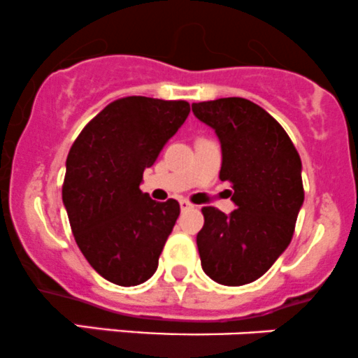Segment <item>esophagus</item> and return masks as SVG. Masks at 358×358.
Masks as SVG:
<instances>
[{
    "label": "esophagus",
    "instance_id": "obj_1",
    "mask_svg": "<svg viewBox=\"0 0 358 358\" xmlns=\"http://www.w3.org/2000/svg\"><path fill=\"white\" fill-rule=\"evenodd\" d=\"M179 205H180V210H187V208H193V203H189L187 200H179Z\"/></svg>",
    "mask_w": 358,
    "mask_h": 358
}]
</instances>
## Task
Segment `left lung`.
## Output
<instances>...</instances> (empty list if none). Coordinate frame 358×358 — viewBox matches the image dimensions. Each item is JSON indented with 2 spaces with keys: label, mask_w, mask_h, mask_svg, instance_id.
Wrapping results in <instances>:
<instances>
[{
  "label": "left lung",
  "mask_w": 358,
  "mask_h": 358,
  "mask_svg": "<svg viewBox=\"0 0 358 358\" xmlns=\"http://www.w3.org/2000/svg\"><path fill=\"white\" fill-rule=\"evenodd\" d=\"M196 119L222 148L220 180L231 182L236 210L203 206L196 236L201 267L224 286L257 281L288 248L303 205L301 160L281 124L245 98L193 103Z\"/></svg>",
  "instance_id": "1"
}]
</instances>
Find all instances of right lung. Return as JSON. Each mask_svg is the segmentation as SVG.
<instances>
[{
	"instance_id": "right-lung-1",
	"label": "right lung",
	"mask_w": 358,
	"mask_h": 358,
	"mask_svg": "<svg viewBox=\"0 0 358 358\" xmlns=\"http://www.w3.org/2000/svg\"><path fill=\"white\" fill-rule=\"evenodd\" d=\"M187 115L182 99L120 98L70 148L62 187L70 227L91 267L113 285L138 286L157 271L180 208L172 198L152 200L139 184Z\"/></svg>"
}]
</instances>
